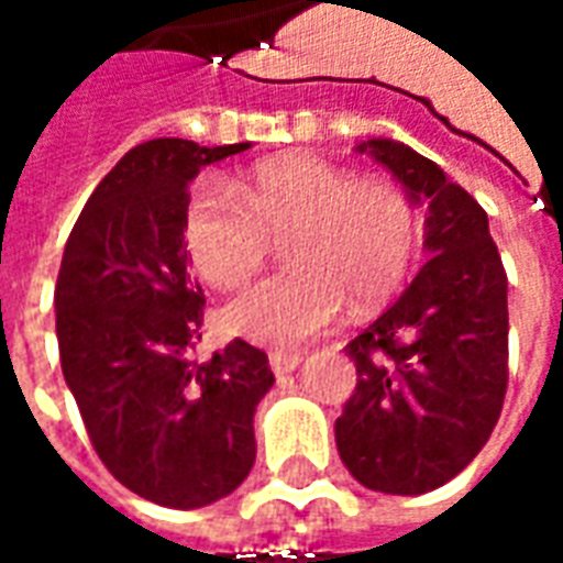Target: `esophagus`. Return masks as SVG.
I'll use <instances>...</instances> for the list:
<instances>
[{
    "instance_id": "1",
    "label": "esophagus",
    "mask_w": 563,
    "mask_h": 563,
    "mask_svg": "<svg viewBox=\"0 0 563 563\" xmlns=\"http://www.w3.org/2000/svg\"><path fill=\"white\" fill-rule=\"evenodd\" d=\"M298 362H301V353H292V350H271L268 353V365H271V371L277 374V377H283V374L295 371V367H298Z\"/></svg>"
}]
</instances>
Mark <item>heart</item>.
Masks as SVG:
<instances>
[{"mask_svg": "<svg viewBox=\"0 0 563 563\" xmlns=\"http://www.w3.org/2000/svg\"><path fill=\"white\" fill-rule=\"evenodd\" d=\"M271 241H286L295 268L225 307V325L265 346H298L401 289L422 244L410 192L386 177L317 156L258 165L225 189L201 184L184 213V246L201 280L234 292L265 268Z\"/></svg>", "mask_w": 563, "mask_h": 563, "instance_id": "heart-1", "label": "heart"}]
</instances>
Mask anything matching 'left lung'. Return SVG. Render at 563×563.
Returning <instances> with one entry per match:
<instances>
[{"label": "left lung", "mask_w": 563, "mask_h": 563, "mask_svg": "<svg viewBox=\"0 0 563 563\" xmlns=\"http://www.w3.org/2000/svg\"><path fill=\"white\" fill-rule=\"evenodd\" d=\"M428 208L424 262L383 317L346 343L355 389L334 422L358 483L424 495L488 443L509 379L507 271L479 201L398 141L358 144Z\"/></svg>", "instance_id": "left-lung-1"}]
</instances>
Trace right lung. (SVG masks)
<instances>
[{"label": "right lung", "instance_id": "add662e5", "mask_svg": "<svg viewBox=\"0 0 563 563\" xmlns=\"http://www.w3.org/2000/svg\"><path fill=\"white\" fill-rule=\"evenodd\" d=\"M246 147L156 139L129 150L80 210L56 277L59 362L92 449L117 483L159 507H208L256 461L268 355L241 338L192 355L205 292L184 246L189 180Z\"/></svg>", "mask_w": 563, "mask_h": 563}]
</instances>
